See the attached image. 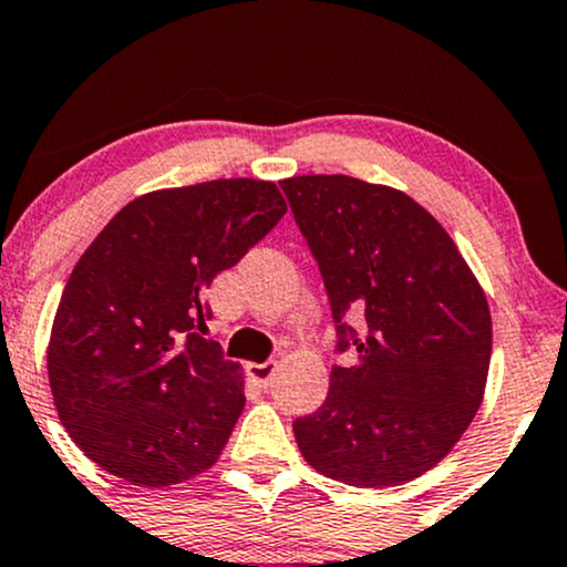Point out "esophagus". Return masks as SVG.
I'll return each instance as SVG.
<instances>
[{
    "label": "esophagus",
    "mask_w": 567,
    "mask_h": 567,
    "mask_svg": "<svg viewBox=\"0 0 567 567\" xmlns=\"http://www.w3.org/2000/svg\"><path fill=\"white\" fill-rule=\"evenodd\" d=\"M275 370H277V364L275 361H264V364H248V374H250V380H254V383H258V385H269V380H271V374H275Z\"/></svg>",
    "instance_id": "obj_1"
}]
</instances>
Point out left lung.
<instances>
[{
  "label": "left lung",
  "instance_id": "obj_1",
  "mask_svg": "<svg viewBox=\"0 0 567 567\" xmlns=\"http://www.w3.org/2000/svg\"><path fill=\"white\" fill-rule=\"evenodd\" d=\"M317 256L338 324L364 311L357 364L332 367L330 393L292 422L303 460L359 488L433 470L478 412L491 364L486 292L449 231L417 200L346 174L282 179Z\"/></svg>",
  "mask_w": 567,
  "mask_h": 567
}]
</instances>
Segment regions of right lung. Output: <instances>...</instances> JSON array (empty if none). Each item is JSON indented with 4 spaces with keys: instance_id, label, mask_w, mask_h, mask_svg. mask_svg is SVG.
I'll list each match as a JSON object with an SVG mask.
<instances>
[{
    "instance_id": "add662e5",
    "label": "right lung",
    "mask_w": 567,
    "mask_h": 567,
    "mask_svg": "<svg viewBox=\"0 0 567 567\" xmlns=\"http://www.w3.org/2000/svg\"><path fill=\"white\" fill-rule=\"evenodd\" d=\"M288 210L275 182L214 179L140 195L94 237L47 343L52 401L94 465L166 488L216 465L245 374L200 338L203 290Z\"/></svg>"
}]
</instances>
